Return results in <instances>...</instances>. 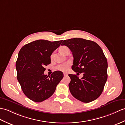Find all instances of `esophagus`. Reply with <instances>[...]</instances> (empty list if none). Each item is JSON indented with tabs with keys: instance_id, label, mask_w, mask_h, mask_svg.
<instances>
[{
	"instance_id": "1",
	"label": "esophagus",
	"mask_w": 125,
	"mask_h": 125,
	"mask_svg": "<svg viewBox=\"0 0 125 125\" xmlns=\"http://www.w3.org/2000/svg\"><path fill=\"white\" fill-rule=\"evenodd\" d=\"M63 74H64V76H65H65H67L68 75V74L67 73H64Z\"/></svg>"
}]
</instances>
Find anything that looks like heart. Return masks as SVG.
Instances as JSON below:
<instances>
[{"mask_svg":"<svg viewBox=\"0 0 125 125\" xmlns=\"http://www.w3.org/2000/svg\"><path fill=\"white\" fill-rule=\"evenodd\" d=\"M69 48L66 47V46H62L59 49V51L60 52V53H61L63 54H64L65 52H66V50H68ZM53 56V54H52L51 55V57L52 58ZM69 68V64L66 63H64L62 64H60L59 65H57L56 67V70L58 71H62V72H66L68 70V69Z\"/></svg>","mask_w":125,"mask_h":125,"instance_id":"heart-1","label":"heart"}]
</instances>
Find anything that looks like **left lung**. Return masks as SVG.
<instances>
[{"instance_id": "obj_1", "label": "left lung", "mask_w": 125, "mask_h": 125, "mask_svg": "<svg viewBox=\"0 0 125 125\" xmlns=\"http://www.w3.org/2000/svg\"><path fill=\"white\" fill-rule=\"evenodd\" d=\"M61 45L67 46L72 52V69L77 73H83L82 79L76 74H69L71 94L84 103L97 99L108 78V62L102 48L94 42L77 38L63 40Z\"/></svg>"}]
</instances>
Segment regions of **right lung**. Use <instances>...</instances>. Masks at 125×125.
Segmentation results:
<instances>
[{
  "mask_svg": "<svg viewBox=\"0 0 125 125\" xmlns=\"http://www.w3.org/2000/svg\"><path fill=\"white\" fill-rule=\"evenodd\" d=\"M62 42L37 40L20 49L16 62L17 79L25 95L34 102H41L50 97L63 78L60 71H54L50 76L43 73L44 66L51 63L52 53Z\"/></svg>",
  "mask_w": 125,
  "mask_h": 125,
  "instance_id": "right-lung-1",
  "label": "right lung"
}]
</instances>
